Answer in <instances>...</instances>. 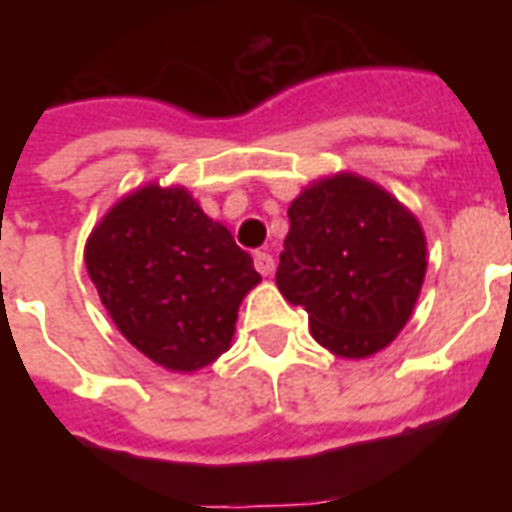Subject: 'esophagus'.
<instances>
[{"mask_svg": "<svg viewBox=\"0 0 512 512\" xmlns=\"http://www.w3.org/2000/svg\"><path fill=\"white\" fill-rule=\"evenodd\" d=\"M255 268L263 277H271L274 274V257L268 255V252H255Z\"/></svg>", "mask_w": 512, "mask_h": 512, "instance_id": "esophagus-1", "label": "esophagus"}]
</instances>
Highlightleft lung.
<instances>
[{"label": "left lung", "instance_id": "1", "mask_svg": "<svg viewBox=\"0 0 512 512\" xmlns=\"http://www.w3.org/2000/svg\"><path fill=\"white\" fill-rule=\"evenodd\" d=\"M288 219L277 288L307 310L312 337L343 359L386 348L411 318L428 268L417 216L343 172L301 191Z\"/></svg>", "mask_w": 512, "mask_h": 512}]
</instances>
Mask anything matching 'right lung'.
Returning <instances> with one entry per match:
<instances>
[{
  "instance_id": "right-lung-1",
  "label": "right lung",
  "mask_w": 512,
  "mask_h": 512,
  "mask_svg": "<svg viewBox=\"0 0 512 512\" xmlns=\"http://www.w3.org/2000/svg\"><path fill=\"white\" fill-rule=\"evenodd\" d=\"M112 321L147 359L194 373L224 354L260 282L252 257L180 186H142L109 208L84 246Z\"/></svg>"
}]
</instances>
